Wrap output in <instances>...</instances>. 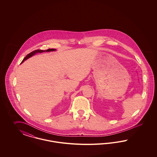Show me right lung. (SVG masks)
I'll return each instance as SVG.
<instances>
[{
  "label": "right lung",
  "mask_w": 157,
  "mask_h": 157,
  "mask_svg": "<svg viewBox=\"0 0 157 157\" xmlns=\"http://www.w3.org/2000/svg\"><path fill=\"white\" fill-rule=\"evenodd\" d=\"M55 50H56V49H48L45 50V51H44V50H39V49H37V50L33 51H32V52L29 53V54H28V55L26 56V57L23 59L22 63H23L25 60L28 59V58H30L31 56H32L33 55H34L35 54H36V53H42L44 52H50V51H55Z\"/></svg>",
  "instance_id": "add662e5"
}]
</instances>
